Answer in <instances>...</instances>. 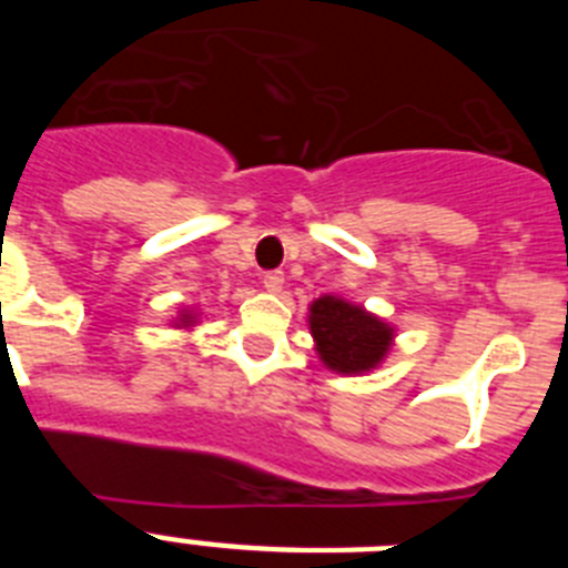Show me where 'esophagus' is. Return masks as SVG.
<instances>
[{"label":"esophagus","instance_id":"obj_1","mask_svg":"<svg viewBox=\"0 0 568 568\" xmlns=\"http://www.w3.org/2000/svg\"><path fill=\"white\" fill-rule=\"evenodd\" d=\"M261 284H264V290H267V293H281V287H284V273H281V270L264 273V281H261Z\"/></svg>","mask_w":568,"mask_h":568}]
</instances>
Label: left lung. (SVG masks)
<instances>
[{"label": "left lung", "instance_id": "left-lung-1", "mask_svg": "<svg viewBox=\"0 0 568 568\" xmlns=\"http://www.w3.org/2000/svg\"><path fill=\"white\" fill-rule=\"evenodd\" d=\"M310 333L315 338V353L327 369L361 375L386 358L395 329L358 304L338 295H321L310 304Z\"/></svg>", "mask_w": 568, "mask_h": 568}]
</instances>
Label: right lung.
Here are the masks:
<instances>
[{
    "instance_id": "add662e5",
    "label": "right lung",
    "mask_w": 568,
    "mask_h": 568,
    "mask_svg": "<svg viewBox=\"0 0 568 568\" xmlns=\"http://www.w3.org/2000/svg\"><path fill=\"white\" fill-rule=\"evenodd\" d=\"M195 324V315L193 313H182L179 321H175V327H193Z\"/></svg>"
}]
</instances>
